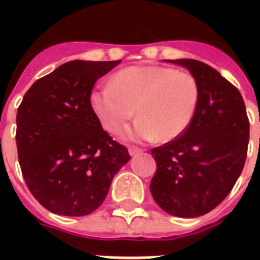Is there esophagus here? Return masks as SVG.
<instances>
[{"label":"esophagus","instance_id":"1","mask_svg":"<svg viewBox=\"0 0 260 260\" xmlns=\"http://www.w3.org/2000/svg\"><path fill=\"white\" fill-rule=\"evenodd\" d=\"M140 152H142V150H139V148H136V147H131L129 148L131 156H136V155H139Z\"/></svg>","mask_w":260,"mask_h":260}]
</instances>
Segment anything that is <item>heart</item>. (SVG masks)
I'll return each mask as SVG.
<instances>
[{
  "mask_svg": "<svg viewBox=\"0 0 260 260\" xmlns=\"http://www.w3.org/2000/svg\"><path fill=\"white\" fill-rule=\"evenodd\" d=\"M200 104V85L193 75L160 64H139L117 71L109 87L90 94V106L102 128L120 134L134 117L139 120L125 134L131 140L169 142L181 136L193 121Z\"/></svg>",
  "mask_w": 260,
  "mask_h": 260,
  "instance_id": "heart-1",
  "label": "heart"
}]
</instances>
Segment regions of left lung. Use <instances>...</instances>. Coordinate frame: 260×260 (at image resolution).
Here are the masks:
<instances>
[{"mask_svg": "<svg viewBox=\"0 0 260 260\" xmlns=\"http://www.w3.org/2000/svg\"><path fill=\"white\" fill-rule=\"evenodd\" d=\"M200 85V104L189 128L152 148L156 173L150 189L171 216L198 217L230 194L242 174L250 140V121L240 91L206 63L177 59Z\"/></svg>", "mask_w": 260, "mask_h": 260, "instance_id": "obj_1", "label": "left lung"}]
</instances>
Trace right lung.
<instances>
[{"mask_svg": "<svg viewBox=\"0 0 260 260\" xmlns=\"http://www.w3.org/2000/svg\"><path fill=\"white\" fill-rule=\"evenodd\" d=\"M121 60H71L38 79L17 109L18 162L28 189L46 209L87 216L109 191L129 154L90 106L94 83Z\"/></svg>", "mask_w": 260, "mask_h": 260, "instance_id": "add662e5", "label": "right lung"}]
</instances>
